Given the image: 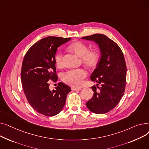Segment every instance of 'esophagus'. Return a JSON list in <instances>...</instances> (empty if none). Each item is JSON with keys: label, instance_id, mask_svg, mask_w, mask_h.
<instances>
[{"label": "esophagus", "instance_id": "34e87169", "mask_svg": "<svg viewBox=\"0 0 149 149\" xmlns=\"http://www.w3.org/2000/svg\"><path fill=\"white\" fill-rule=\"evenodd\" d=\"M72 90L73 91H81L82 88H72Z\"/></svg>", "mask_w": 149, "mask_h": 149}]
</instances>
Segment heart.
Segmentation results:
<instances>
[{
  "label": "heart",
  "mask_w": 149,
  "mask_h": 149,
  "mask_svg": "<svg viewBox=\"0 0 149 149\" xmlns=\"http://www.w3.org/2000/svg\"><path fill=\"white\" fill-rule=\"evenodd\" d=\"M69 48L77 56L81 57L82 63L89 67H94L97 65L100 59V53L96 50H88V47L85 43L81 41H75L69 46ZM54 61L57 67L63 66V54L61 50H58L54 56ZM86 70L77 68L68 70L62 75L63 81L73 87H80L84 82L87 76Z\"/></svg>",
  "instance_id": "heart-1"
}]
</instances>
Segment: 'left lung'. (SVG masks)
<instances>
[{"instance_id": "obj_1", "label": "left lung", "mask_w": 149, "mask_h": 149, "mask_svg": "<svg viewBox=\"0 0 149 149\" xmlns=\"http://www.w3.org/2000/svg\"><path fill=\"white\" fill-rule=\"evenodd\" d=\"M82 39L95 41L101 52L97 68L91 75V80L97 82L91 87L94 95L86 107L95 113H104L114 108L125 93L126 81L125 59L117 44L103 34L95 33ZM100 84L101 86L98 85ZM100 91H97V88Z\"/></svg>"}]
</instances>
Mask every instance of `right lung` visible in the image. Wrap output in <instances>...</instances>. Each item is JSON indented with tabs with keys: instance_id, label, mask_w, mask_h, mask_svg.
<instances>
[{
	"instance_id": "add662e5",
	"label": "right lung",
	"mask_w": 149,
	"mask_h": 149,
	"mask_svg": "<svg viewBox=\"0 0 149 149\" xmlns=\"http://www.w3.org/2000/svg\"><path fill=\"white\" fill-rule=\"evenodd\" d=\"M71 38L47 37L33 45L24 55L21 81L26 99L32 108L45 116H54L62 110L70 87L63 82L49 90V80L56 82L54 56L57 49Z\"/></svg>"
}]
</instances>
